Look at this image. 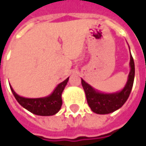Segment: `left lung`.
I'll use <instances>...</instances> for the list:
<instances>
[{
	"mask_svg": "<svg viewBox=\"0 0 146 146\" xmlns=\"http://www.w3.org/2000/svg\"><path fill=\"white\" fill-rule=\"evenodd\" d=\"M130 72L129 74L128 81L125 87L118 92L111 94L101 93L93 89L84 79L81 78L82 86L85 92L86 99L89 106L97 114H108L115 111L123 106V105L128 100L131 92L133 79H134V62L132 55H130Z\"/></svg>",
	"mask_w": 146,
	"mask_h": 146,
	"instance_id": "8db88e82",
	"label": "left lung"
}]
</instances>
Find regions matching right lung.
<instances>
[{
	"label": "right lung",
	"mask_w": 146,
	"mask_h": 146,
	"mask_svg": "<svg viewBox=\"0 0 146 146\" xmlns=\"http://www.w3.org/2000/svg\"><path fill=\"white\" fill-rule=\"evenodd\" d=\"M68 78L59 84L49 96L43 98H24L15 93L11 86L10 88L17 102L30 112L38 116H52L57 113L62 107V93L68 84Z\"/></svg>",
	"instance_id": "obj_1"
}]
</instances>
